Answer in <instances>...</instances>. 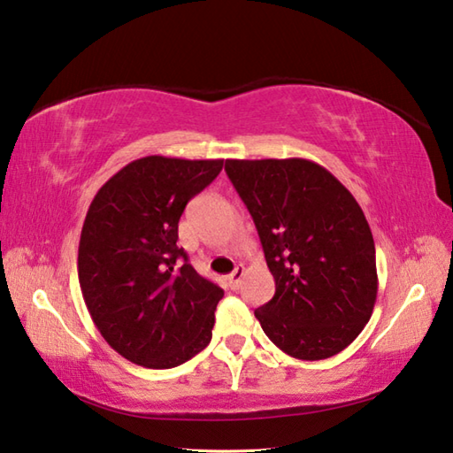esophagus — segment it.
<instances>
[{
	"mask_svg": "<svg viewBox=\"0 0 453 453\" xmlns=\"http://www.w3.org/2000/svg\"><path fill=\"white\" fill-rule=\"evenodd\" d=\"M243 274H245V267H243V265H237L235 271H234V273L229 274V277H227V285L232 287L234 290H235V288H239V285H242V279H243Z\"/></svg>",
	"mask_w": 453,
	"mask_h": 453,
	"instance_id": "34e87169",
	"label": "esophagus"
}]
</instances>
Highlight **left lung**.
Returning a JSON list of instances; mask_svg holds the SVG:
<instances>
[{
    "instance_id": "1",
    "label": "left lung",
    "mask_w": 453,
    "mask_h": 453,
    "mask_svg": "<svg viewBox=\"0 0 453 453\" xmlns=\"http://www.w3.org/2000/svg\"><path fill=\"white\" fill-rule=\"evenodd\" d=\"M226 173L259 234L274 296L255 310L290 357L343 351L373 314L375 242L357 200L306 158H227Z\"/></svg>"
}]
</instances>
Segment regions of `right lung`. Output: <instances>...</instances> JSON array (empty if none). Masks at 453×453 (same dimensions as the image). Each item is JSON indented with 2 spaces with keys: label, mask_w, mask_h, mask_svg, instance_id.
I'll list each match as a JSON object with an SVG mask.
<instances>
[{
  "label": "right lung",
  "mask_w": 453,
  "mask_h": 453,
  "mask_svg": "<svg viewBox=\"0 0 453 453\" xmlns=\"http://www.w3.org/2000/svg\"><path fill=\"white\" fill-rule=\"evenodd\" d=\"M221 166L224 158H137L88 208L78 245L80 288L104 340L131 363L171 369L211 340L224 290L194 271L176 242L186 203Z\"/></svg>",
  "instance_id": "right-lung-1"
}]
</instances>
